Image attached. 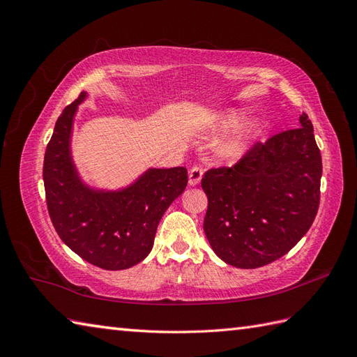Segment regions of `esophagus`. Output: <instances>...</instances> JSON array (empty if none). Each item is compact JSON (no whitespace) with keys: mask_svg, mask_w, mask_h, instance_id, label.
<instances>
[{"mask_svg":"<svg viewBox=\"0 0 357 357\" xmlns=\"http://www.w3.org/2000/svg\"><path fill=\"white\" fill-rule=\"evenodd\" d=\"M202 174H204V169L199 165L192 167L190 171H189V185L190 186H197L198 183L201 181V178H202Z\"/></svg>","mask_w":357,"mask_h":357,"instance_id":"esophagus-1","label":"esophagus"}]
</instances>
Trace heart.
<instances>
[{
	"label": "heart",
	"mask_w": 357,
	"mask_h": 357,
	"mask_svg": "<svg viewBox=\"0 0 357 357\" xmlns=\"http://www.w3.org/2000/svg\"><path fill=\"white\" fill-rule=\"evenodd\" d=\"M245 117V113L243 110H226L222 114L218 116L213 123L214 132H228L231 129L240 126L241 121ZM259 131V125L256 122H250L247 125H243L241 128L229 135L228 138L222 139L220 143L215 144L214 155L222 162H235L238 160L247 150L250 147L252 142L256 138Z\"/></svg>",
	"instance_id": "obj_1"
}]
</instances>
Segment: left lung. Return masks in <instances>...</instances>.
<instances>
[{"label": "left lung", "mask_w": 357, "mask_h": 357, "mask_svg": "<svg viewBox=\"0 0 357 357\" xmlns=\"http://www.w3.org/2000/svg\"><path fill=\"white\" fill-rule=\"evenodd\" d=\"M296 129L256 143L231 168H211L201 186L205 236L223 262L253 269L284 256L307 234L320 202L321 156L305 113Z\"/></svg>", "instance_id": "obj_1"}]
</instances>
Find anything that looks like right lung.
I'll return each instance as SVG.
<instances>
[{
  "instance_id": "add662e5",
  "label": "right lung",
  "mask_w": 357,
  "mask_h": 357,
  "mask_svg": "<svg viewBox=\"0 0 357 357\" xmlns=\"http://www.w3.org/2000/svg\"><path fill=\"white\" fill-rule=\"evenodd\" d=\"M88 93L58 117L46 149L43 180L50 220L61 240L86 262L126 269L150 253L162 215L188 186V169L150 168L121 190L84 185L71 156L74 114Z\"/></svg>"
}]
</instances>
